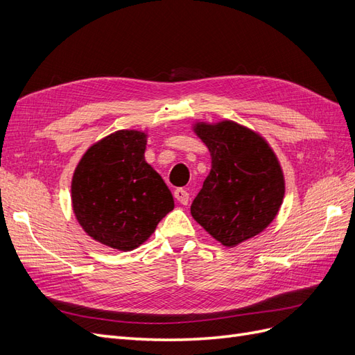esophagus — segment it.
Masks as SVG:
<instances>
[{"label":"esophagus","mask_w":355,"mask_h":355,"mask_svg":"<svg viewBox=\"0 0 355 355\" xmlns=\"http://www.w3.org/2000/svg\"><path fill=\"white\" fill-rule=\"evenodd\" d=\"M175 198L180 202V204H188V201H189V194H188V191L187 189H184V188H178V189H175Z\"/></svg>","instance_id":"34e87169"}]
</instances>
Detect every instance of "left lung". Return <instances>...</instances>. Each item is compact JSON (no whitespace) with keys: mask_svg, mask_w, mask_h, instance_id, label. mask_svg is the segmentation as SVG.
I'll return each instance as SVG.
<instances>
[{"mask_svg":"<svg viewBox=\"0 0 355 355\" xmlns=\"http://www.w3.org/2000/svg\"><path fill=\"white\" fill-rule=\"evenodd\" d=\"M211 170L191 204V214L213 239L228 247L262 232L280 210L284 178L263 137L234 121L198 123Z\"/></svg>","mask_w":355,"mask_h":355,"instance_id":"8db88e82","label":"left lung"}]
</instances>
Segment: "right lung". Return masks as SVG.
<instances>
[{
    "label": "right lung",
    "instance_id": "obj_1",
    "mask_svg": "<svg viewBox=\"0 0 355 355\" xmlns=\"http://www.w3.org/2000/svg\"><path fill=\"white\" fill-rule=\"evenodd\" d=\"M145 148V133L118 130L90 146L73 171L75 216L93 240L112 249H136L175 207Z\"/></svg>",
    "mask_w": 355,
    "mask_h": 355
}]
</instances>
